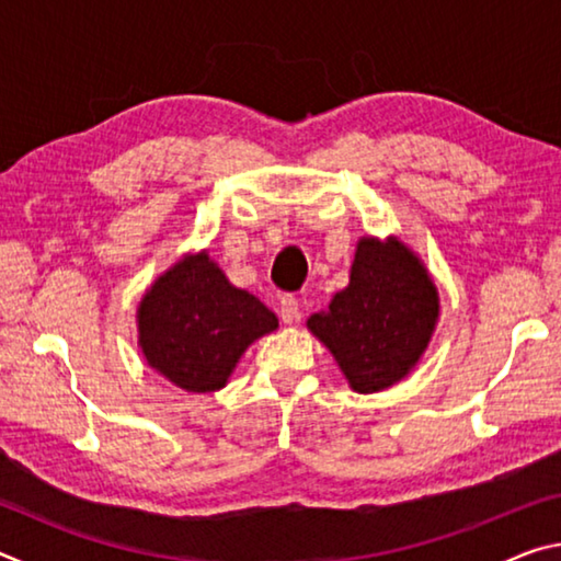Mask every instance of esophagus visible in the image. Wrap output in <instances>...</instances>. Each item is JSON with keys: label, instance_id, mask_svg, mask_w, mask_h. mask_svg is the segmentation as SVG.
Listing matches in <instances>:
<instances>
[{"label": "esophagus", "instance_id": "1", "mask_svg": "<svg viewBox=\"0 0 561 561\" xmlns=\"http://www.w3.org/2000/svg\"><path fill=\"white\" fill-rule=\"evenodd\" d=\"M279 317L284 324H294L299 319V299L294 294H284L279 299Z\"/></svg>", "mask_w": 561, "mask_h": 561}]
</instances>
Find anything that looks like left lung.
<instances>
[{"label": "left lung", "instance_id": "left-lung-1", "mask_svg": "<svg viewBox=\"0 0 561 561\" xmlns=\"http://www.w3.org/2000/svg\"><path fill=\"white\" fill-rule=\"evenodd\" d=\"M435 319L438 291L415 254L398 240L364 237L348 287L307 327L329 346L351 388L374 393L417 364Z\"/></svg>", "mask_w": 561, "mask_h": 561}]
</instances>
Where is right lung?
I'll use <instances>...</instances> for the list:
<instances>
[{"mask_svg": "<svg viewBox=\"0 0 561 561\" xmlns=\"http://www.w3.org/2000/svg\"><path fill=\"white\" fill-rule=\"evenodd\" d=\"M274 329V311L232 287L207 254L178 262L138 309L148 364L193 393L220 391L244 348Z\"/></svg>", "mask_w": 561, "mask_h": 561, "instance_id": "1", "label": "right lung"}]
</instances>
